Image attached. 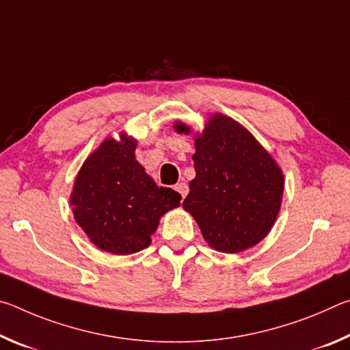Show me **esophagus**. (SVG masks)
<instances>
[{
  "label": "esophagus",
  "instance_id": "esophagus-1",
  "mask_svg": "<svg viewBox=\"0 0 350 350\" xmlns=\"http://www.w3.org/2000/svg\"><path fill=\"white\" fill-rule=\"evenodd\" d=\"M174 189H176L177 193L180 194L182 199H185V196H187V194H188V185H187L185 182H180V183H177V185L174 187Z\"/></svg>",
  "mask_w": 350,
  "mask_h": 350
}]
</instances>
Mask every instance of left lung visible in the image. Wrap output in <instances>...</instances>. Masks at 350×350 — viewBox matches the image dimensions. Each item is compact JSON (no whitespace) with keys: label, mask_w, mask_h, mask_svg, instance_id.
Returning a JSON list of instances; mask_svg holds the SVG:
<instances>
[{"label":"left lung","mask_w":350,"mask_h":350,"mask_svg":"<svg viewBox=\"0 0 350 350\" xmlns=\"http://www.w3.org/2000/svg\"><path fill=\"white\" fill-rule=\"evenodd\" d=\"M177 133H191L174 122ZM194 135V170L183 210L204 239L224 253H241L270 233L281 210L284 174L271 154L234 118L215 112Z\"/></svg>","instance_id":"8db88e82"}]
</instances>
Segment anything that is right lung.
<instances>
[{
    "label": "right lung",
    "instance_id": "add662e5",
    "mask_svg": "<svg viewBox=\"0 0 350 350\" xmlns=\"http://www.w3.org/2000/svg\"><path fill=\"white\" fill-rule=\"evenodd\" d=\"M137 139L126 131L106 137L77 173L70 205L75 222L98 250L133 254L151 244L161 217L180 194L157 187L135 161Z\"/></svg>",
    "mask_w": 350,
    "mask_h": 350
}]
</instances>
